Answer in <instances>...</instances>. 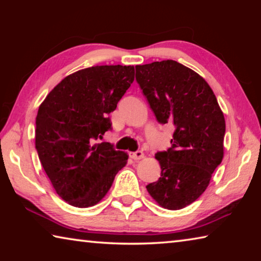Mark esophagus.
I'll return each mask as SVG.
<instances>
[{
  "label": "esophagus",
  "instance_id": "1",
  "mask_svg": "<svg viewBox=\"0 0 261 261\" xmlns=\"http://www.w3.org/2000/svg\"><path fill=\"white\" fill-rule=\"evenodd\" d=\"M130 156L134 159V160H140V159L144 158V153L141 151H136L134 153H130Z\"/></svg>",
  "mask_w": 261,
  "mask_h": 261
}]
</instances>
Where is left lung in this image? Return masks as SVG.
Here are the masks:
<instances>
[{
  "mask_svg": "<svg viewBox=\"0 0 261 261\" xmlns=\"http://www.w3.org/2000/svg\"><path fill=\"white\" fill-rule=\"evenodd\" d=\"M136 81L156 121L175 127L171 147L155 154L161 177L146 189L163 208H184L204 193L222 161L223 113L205 79L176 61L136 65Z\"/></svg>",
  "mask_w": 261,
  "mask_h": 261,
  "instance_id": "obj_1",
  "label": "left lung"
}]
</instances>
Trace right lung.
Here are the masks:
<instances>
[{"label": "right lung", "instance_id": "obj_1", "mask_svg": "<svg viewBox=\"0 0 261 261\" xmlns=\"http://www.w3.org/2000/svg\"><path fill=\"white\" fill-rule=\"evenodd\" d=\"M134 79L132 65L79 70L57 84L39 107L35 148L56 193L68 204H98L126 165V153L95 140L112 129L108 115Z\"/></svg>", "mask_w": 261, "mask_h": 261}]
</instances>
